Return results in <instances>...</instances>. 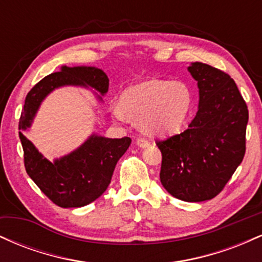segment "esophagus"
<instances>
[{
	"label": "esophagus",
	"instance_id": "34e87169",
	"mask_svg": "<svg viewBox=\"0 0 262 262\" xmlns=\"http://www.w3.org/2000/svg\"><path fill=\"white\" fill-rule=\"evenodd\" d=\"M137 145L139 146V148H146V146L150 145V143L148 139H145V138H138Z\"/></svg>",
	"mask_w": 262,
	"mask_h": 262
}]
</instances>
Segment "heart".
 <instances>
[{
  "label": "heart",
  "instance_id": "heart-1",
  "mask_svg": "<svg viewBox=\"0 0 262 262\" xmlns=\"http://www.w3.org/2000/svg\"><path fill=\"white\" fill-rule=\"evenodd\" d=\"M121 104L112 108L114 118L127 121L129 116L139 119L146 133L165 134L187 121L193 107V93L185 81L148 80L124 90Z\"/></svg>",
  "mask_w": 262,
  "mask_h": 262
}]
</instances>
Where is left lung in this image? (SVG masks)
<instances>
[{"label": "left lung", "instance_id": "1", "mask_svg": "<svg viewBox=\"0 0 262 262\" xmlns=\"http://www.w3.org/2000/svg\"><path fill=\"white\" fill-rule=\"evenodd\" d=\"M188 71L200 89L196 117L186 130L156 140V145L165 189L181 201L202 202L221 193L242 164L249 111L224 71L203 62H193Z\"/></svg>", "mask_w": 262, "mask_h": 262}]
</instances>
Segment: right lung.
<instances>
[{
    "label": "right lung",
    "instance_id": "1",
    "mask_svg": "<svg viewBox=\"0 0 262 262\" xmlns=\"http://www.w3.org/2000/svg\"><path fill=\"white\" fill-rule=\"evenodd\" d=\"M90 86L104 95L110 80L97 68L62 66L40 80L27 95L19 118V139L25 152L27 173L40 191L62 208H76L93 202L106 191L117 162L127 151L132 139H110L93 134L79 149L52 162L44 158L23 130L31 127L41 101L60 86ZM101 98V97H100Z\"/></svg>",
    "mask_w": 262,
    "mask_h": 262
}]
</instances>
